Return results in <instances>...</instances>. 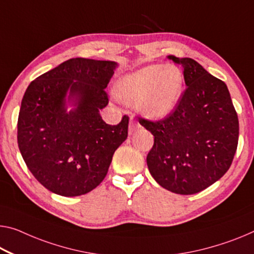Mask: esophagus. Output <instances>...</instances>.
I'll return each instance as SVG.
<instances>
[{
    "label": "esophagus",
    "instance_id": "34e87169",
    "mask_svg": "<svg viewBox=\"0 0 254 254\" xmlns=\"http://www.w3.org/2000/svg\"><path fill=\"white\" fill-rule=\"evenodd\" d=\"M138 128H139V126L135 123V120L132 119V118H130V120H129V128H128V132H129V135L134 134V132L137 130Z\"/></svg>",
    "mask_w": 254,
    "mask_h": 254
}]
</instances>
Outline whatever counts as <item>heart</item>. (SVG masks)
<instances>
[{"label": "heart", "instance_id": "b5f03b06", "mask_svg": "<svg viewBox=\"0 0 254 254\" xmlns=\"http://www.w3.org/2000/svg\"><path fill=\"white\" fill-rule=\"evenodd\" d=\"M184 73L175 64H149L119 78L115 94L140 114L162 119L177 108L184 91Z\"/></svg>", "mask_w": 254, "mask_h": 254}]
</instances>
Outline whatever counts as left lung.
Here are the masks:
<instances>
[{"label":"left lung","mask_w":254,"mask_h":254,"mask_svg":"<svg viewBox=\"0 0 254 254\" xmlns=\"http://www.w3.org/2000/svg\"><path fill=\"white\" fill-rule=\"evenodd\" d=\"M182 64L187 88L173 114L160 122L140 119L154 136L146 157L150 174L170 192H201L227 173L239 143V118L224 81L190 58Z\"/></svg>","instance_id":"left-lung-1"}]
</instances>
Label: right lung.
<instances>
[{
	"mask_svg": "<svg viewBox=\"0 0 254 254\" xmlns=\"http://www.w3.org/2000/svg\"><path fill=\"white\" fill-rule=\"evenodd\" d=\"M118 64L70 59L27 87L18 118V145L41 184L62 196H78L103 181L115 151L128 135V117L103 122L107 88Z\"/></svg>",
	"mask_w": 254,
	"mask_h": 254,
	"instance_id": "add662e5",
	"label": "right lung"
}]
</instances>
